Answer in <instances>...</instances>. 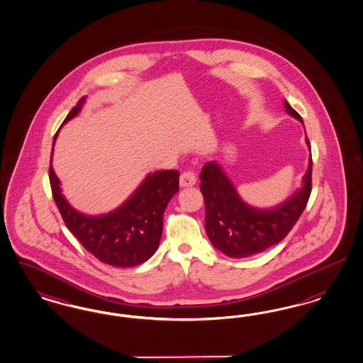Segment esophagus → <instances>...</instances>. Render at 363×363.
I'll use <instances>...</instances> for the list:
<instances>
[{"label":"esophagus","instance_id":"1","mask_svg":"<svg viewBox=\"0 0 363 363\" xmlns=\"http://www.w3.org/2000/svg\"><path fill=\"white\" fill-rule=\"evenodd\" d=\"M196 183V175L192 171H186L180 175V186L182 187H192Z\"/></svg>","mask_w":363,"mask_h":363}]
</instances>
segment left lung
Instances as JSON below:
<instances>
[{
    "label": "left lung",
    "mask_w": 363,
    "mask_h": 363,
    "mask_svg": "<svg viewBox=\"0 0 363 363\" xmlns=\"http://www.w3.org/2000/svg\"><path fill=\"white\" fill-rule=\"evenodd\" d=\"M285 110L303 122L300 114L284 101ZM311 150L308 138H306ZM201 191L206 206V233L215 249L231 258L262 253L282 241L295 226L308 203L312 188V157L303 179V187L277 207L261 210L242 201L218 162L201 168Z\"/></svg>",
    "instance_id": "8db88e82"
}]
</instances>
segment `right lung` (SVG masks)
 Masks as SVG:
<instances>
[{"instance_id": "add662e5", "label": "right lung", "mask_w": 363, "mask_h": 363, "mask_svg": "<svg viewBox=\"0 0 363 363\" xmlns=\"http://www.w3.org/2000/svg\"><path fill=\"white\" fill-rule=\"evenodd\" d=\"M84 101L83 96L63 123L78 116ZM56 137L57 133L54 144ZM50 183L66 226L82 246L108 265L133 268L149 259L159 247L165 207L179 191V172L171 169L149 174L122 206L96 216L82 214L71 207L62 194L60 180L52 165H50Z\"/></svg>"}]
</instances>
